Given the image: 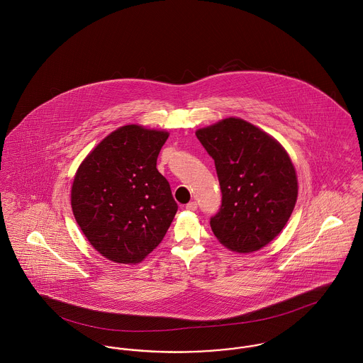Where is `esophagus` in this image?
Instances as JSON below:
<instances>
[{"label": "esophagus", "mask_w": 363, "mask_h": 363, "mask_svg": "<svg viewBox=\"0 0 363 363\" xmlns=\"http://www.w3.org/2000/svg\"><path fill=\"white\" fill-rule=\"evenodd\" d=\"M196 208H197V203L196 201H191V203L186 204V210H189V211H195Z\"/></svg>", "instance_id": "obj_1"}]
</instances>
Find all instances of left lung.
I'll use <instances>...</instances> for the list:
<instances>
[{
    "label": "left lung",
    "instance_id": "1",
    "mask_svg": "<svg viewBox=\"0 0 363 363\" xmlns=\"http://www.w3.org/2000/svg\"><path fill=\"white\" fill-rule=\"evenodd\" d=\"M196 137L214 159L223 192L210 225L229 250L251 252L274 240L289 221L298 195L297 175L279 142L250 123L229 117Z\"/></svg>",
    "mask_w": 363,
    "mask_h": 363
}]
</instances>
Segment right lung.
<instances>
[{
    "mask_svg": "<svg viewBox=\"0 0 363 363\" xmlns=\"http://www.w3.org/2000/svg\"><path fill=\"white\" fill-rule=\"evenodd\" d=\"M168 133L117 128L84 159L72 208L91 246L120 264L140 262L163 240L178 210L157 156Z\"/></svg>",
    "mask_w": 363,
    "mask_h": 363,
    "instance_id": "right-lung-1",
    "label": "right lung"
}]
</instances>
